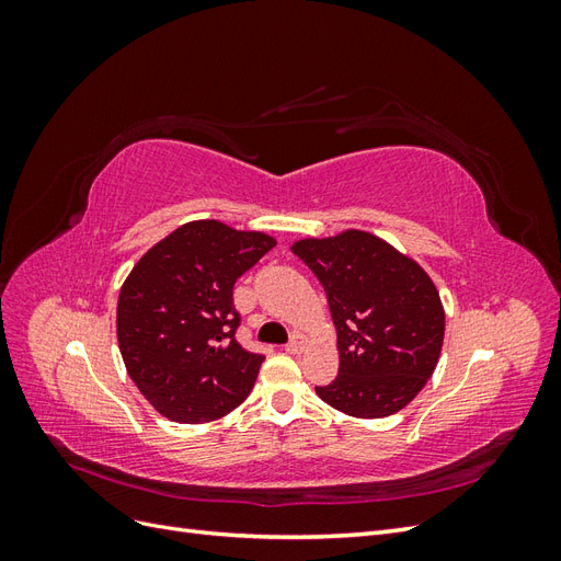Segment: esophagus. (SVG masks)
Returning a JSON list of instances; mask_svg holds the SVG:
<instances>
[{"mask_svg": "<svg viewBox=\"0 0 561 561\" xmlns=\"http://www.w3.org/2000/svg\"><path fill=\"white\" fill-rule=\"evenodd\" d=\"M304 346H307V339H304L301 334H297L290 344L285 346V353H290V355H297V353H301L304 351Z\"/></svg>", "mask_w": 561, "mask_h": 561, "instance_id": "34e87169", "label": "esophagus"}]
</instances>
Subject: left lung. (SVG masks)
<instances>
[{
    "mask_svg": "<svg viewBox=\"0 0 561 561\" xmlns=\"http://www.w3.org/2000/svg\"><path fill=\"white\" fill-rule=\"evenodd\" d=\"M293 252L325 287L336 328L339 375L316 386L320 400L355 419L400 412L433 377L445 342V307L431 276L363 229L301 239Z\"/></svg>",
    "mask_w": 561,
    "mask_h": 561,
    "instance_id": "left-lung-1",
    "label": "left lung"
}]
</instances>
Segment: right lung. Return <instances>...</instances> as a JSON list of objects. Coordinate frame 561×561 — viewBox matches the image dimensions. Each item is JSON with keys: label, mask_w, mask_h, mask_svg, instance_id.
I'll return each mask as SVG.
<instances>
[{"label": "right lung", "mask_w": 561, "mask_h": 561, "mask_svg": "<svg viewBox=\"0 0 561 561\" xmlns=\"http://www.w3.org/2000/svg\"><path fill=\"white\" fill-rule=\"evenodd\" d=\"M276 245L264 231L194 219L151 245L116 304V339L128 377L178 423L227 416L257 379L262 355L233 339V283Z\"/></svg>", "instance_id": "right-lung-1"}]
</instances>
